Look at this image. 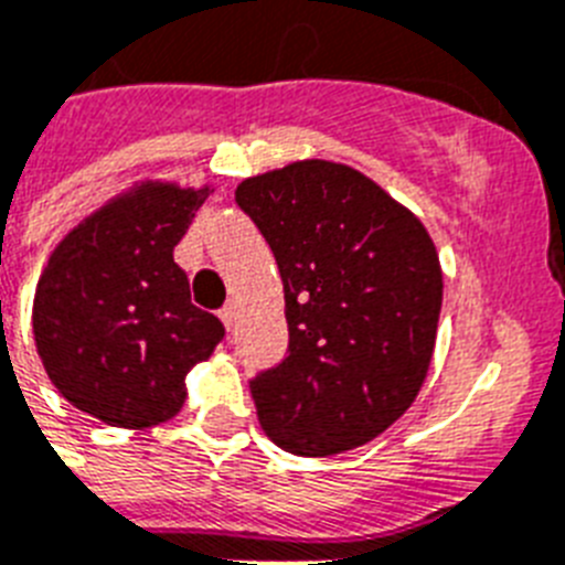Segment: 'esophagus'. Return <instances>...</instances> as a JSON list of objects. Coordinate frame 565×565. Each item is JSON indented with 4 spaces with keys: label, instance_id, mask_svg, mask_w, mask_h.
Returning a JSON list of instances; mask_svg holds the SVG:
<instances>
[{
    "label": "esophagus",
    "instance_id": "obj_1",
    "mask_svg": "<svg viewBox=\"0 0 565 565\" xmlns=\"http://www.w3.org/2000/svg\"><path fill=\"white\" fill-rule=\"evenodd\" d=\"M220 320H223V326L225 329H234V322H236V308L234 306H225V308H220Z\"/></svg>",
    "mask_w": 565,
    "mask_h": 565
}]
</instances>
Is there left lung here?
Segmentation results:
<instances>
[{"label": "left lung", "mask_w": 565, "mask_h": 565, "mask_svg": "<svg viewBox=\"0 0 565 565\" xmlns=\"http://www.w3.org/2000/svg\"><path fill=\"white\" fill-rule=\"evenodd\" d=\"M277 259L288 356L250 380L265 434L300 457L374 440L420 394L443 306L426 225L365 173L302 159L236 185Z\"/></svg>", "instance_id": "left-lung-1"}]
</instances>
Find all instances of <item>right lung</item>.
<instances>
[{
    "mask_svg": "<svg viewBox=\"0 0 565 565\" xmlns=\"http://www.w3.org/2000/svg\"><path fill=\"white\" fill-rule=\"evenodd\" d=\"M209 194V185L139 182L53 248L33 297V340L51 383L79 412L119 428L171 420L185 403V374L225 337L173 263Z\"/></svg>",
    "mask_w": 565,
    "mask_h": 565,
    "instance_id": "add662e5",
    "label": "right lung"
}]
</instances>
